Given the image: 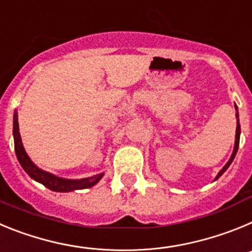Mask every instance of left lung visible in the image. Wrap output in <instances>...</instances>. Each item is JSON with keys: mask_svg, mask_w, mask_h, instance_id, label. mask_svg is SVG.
<instances>
[{"mask_svg": "<svg viewBox=\"0 0 252 252\" xmlns=\"http://www.w3.org/2000/svg\"><path fill=\"white\" fill-rule=\"evenodd\" d=\"M235 108H236V110H237V106H235ZM236 117H237V127H236V139H235V148H233V153H232V155H231L230 160H228V161H227L226 165H224L223 168L221 169V171H220V173H218L217 177H216V179H218V178L221 177V175L223 174L224 171H226L227 169H228V166L231 165V162H232V161H233V159H235L236 153H237V150H239V144H240V132H241V128H240V124H239V112H236Z\"/></svg>", "mask_w": 252, "mask_h": 252, "instance_id": "8db88e82", "label": "left lung"}]
</instances>
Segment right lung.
<instances>
[{"label": "right lung", "mask_w": 252, "mask_h": 252, "mask_svg": "<svg viewBox=\"0 0 252 252\" xmlns=\"http://www.w3.org/2000/svg\"><path fill=\"white\" fill-rule=\"evenodd\" d=\"M13 140H15V151H16L17 160L21 164L22 169L30 175V178L45 186L50 190H54V192H72V190H77V189L91 188V187L98 183L101 178L103 177V173H101V174L93 175V177L90 178H83V179H64V178H59L57 175H53L48 171L37 168L34 162L31 161L25 149L22 146L16 111L13 113Z\"/></svg>", "instance_id": "obj_1"}]
</instances>
